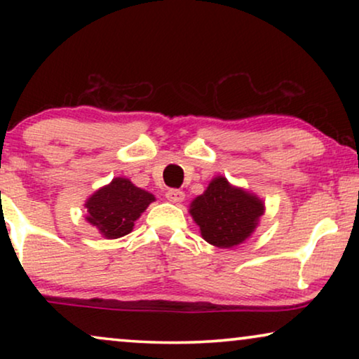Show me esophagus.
<instances>
[{
  "mask_svg": "<svg viewBox=\"0 0 359 359\" xmlns=\"http://www.w3.org/2000/svg\"><path fill=\"white\" fill-rule=\"evenodd\" d=\"M165 196L170 203H181L184 199V193L181 189H168Z\"/></svg>",
  "mask_w": 359,
  "mask_h": 359,
  "instance_id": "obj_1",
  "label": "esophagus"
}]
</instances>
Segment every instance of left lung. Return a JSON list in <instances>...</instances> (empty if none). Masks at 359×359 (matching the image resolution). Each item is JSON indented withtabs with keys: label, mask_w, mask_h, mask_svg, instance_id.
<instances>
[{
	"label": "left lung",
	"mask_w": 359,
	"mask_h": 359,
	"mask_svg": "<svg viewBox=\"0 0 359 359\" xmlns=\"http://www.w3.org/2000/svg\"><path fill=\"white\" fill-rule=\"evenodd\" d=\"M205 242L219 248L240 245L250 237L263 214V203L217 176L189 209Z\"/></svg>",
	"instance_id": "obj_1"
}]
</instances>
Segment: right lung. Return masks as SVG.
Listing matches in <instances>:
<instances>
[{
	"label": "right lung",
	"mask_w": 359,
	"mask_h": 359,
	"mask_svg": "<svg viewBox=\"0 0 359 359\" xmlns=\"http://www.w3.org/2000/svg\"><path fill=\"white\" fill-rule=\"evenodd\" d=\"M154 194L137 188L126 178H116L88 199V222L106 238L124 237L140 214L149 208Z\"/></svg>",
	"instance_id": "add662e5"
}]
</instances>
